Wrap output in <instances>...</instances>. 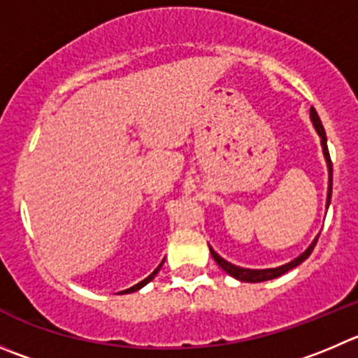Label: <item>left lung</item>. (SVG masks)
Here are the masks:
<instances>
[{"mask_svg": "<svg viewBox=\"0 0 358 358\" xmlns=\"http://www.w3.org/2000/svg\"><path fill=\"white\" fill-rule=\"evenodd\" d=\"M311 121L313 124H315L316 131H318V135L322 137V148H323V155H325V159H327V165H329V195H327V207H329L330 203V196H332V162H330V155H329V148H327V137H325V130H323V124L322 121H320V115L318 112L315 110V108L311 107ZM316 243H318V237H316L315 241L311 243V246L308 248V250L304 251V253L301 255L299 258H295L294 262H290V264L287 265H281V267H275V268H264V271H253V268H243V267H237V265L230 264V262L223 260V258L220 257V255L216 253V251L213 250V248H209L210 250V255H213V258L216 260V264L220 265L221 268H223L227 274H230L232 278L239 279V281H244V283H262V281H268V279H274V278H279V275H283L285 272L292 271L294 267H297V265H301L302 262L306 260V258L309 257V255L313 253V250H315Z\"/></svg>", "mask_w": 358, "mask_h": 358, "instance_id": "1", "label": "left lung"}]
</instances>
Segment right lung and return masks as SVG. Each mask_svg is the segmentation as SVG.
<instances>
[{"label": "right lung", "mask_w": 358, "mask_h": 358, "mask_svg": "<svg viewBox=\"0 0 358 358\" xmlns=\"http://www.w3.org/2000/svg\"><path fill=\"white\" fill-rule=\"evenodd\" d=\"M162 265H163V262H162V264H159V265H158V267H156V271H155V272H152V274H151V275H148V278H145V279H144V281H141V283H137V285H135V287L128 288V290L121 292V294H131V292H137V290H138V288H142V287H144V285H148V283H149V281H152V278H155V275H156V274H158V271H159V267H162Z\"/></svg>", "instance_id": "right-lung-1"}]
</instances>
